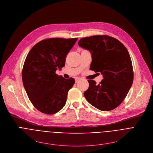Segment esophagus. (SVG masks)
Masks as SVG:
<instances>
[{
    "mask_svg": "<svg viewBox=\"0 0 153 153\" xmlns=\"http://www.w3.org/2000/svg\"><path fill=\"white\" fill-rule=\"evenodd\" d=\"M79 80H80V79H79V78H76V79H75V82H76V83H77V82H79Z\"/></svg>",
    "mask_w": 153,
    "mask_h": 153,
    "instance_id": "obj_1",
    "label": "esophagus"
}]
</instances>
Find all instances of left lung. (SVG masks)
<instances>
[{
    "label": "left lung",
    "instance_id": "8db88e82",
    "mask_svg": "<svg viewBox=\"0 0 153 153\" xmlns=\"http://www.w3.org/2000/svg\"><path fill=\"white\" fill-rule=\"evenodd\" d=\"M78 44L91 52L90 70L100 72L103 77L98 85L88 80L86 99L99 110H114L125 99L133 82V65L127 49L119 40L106 35L84 37Z\"/></svg>",
    "mask_w": 153,
    "mask_h": 153
}]
</instances>
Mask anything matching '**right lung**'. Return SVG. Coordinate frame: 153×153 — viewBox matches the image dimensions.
Masks as SVG:
<instances>
[{"label": "right lung", "instance_id": "obj_1", "mask_svg": "<svg viewBox=\"0 0 153 153\" xmlns=\"http://www.w3.org/2000/svg\"><path fill=\"white\" fill-rule=\"evenodd\" d=\"M77 38H51L40 41L25 60L22 77L32 104L39 111L53 114L63 108L73 78L64 79L56 71L65 66V59Z\"/></svg>", "mask_w": 153, "mask_h": 153}]
</instances>
